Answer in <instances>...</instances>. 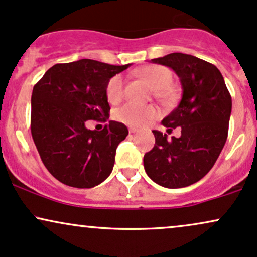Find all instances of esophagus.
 <instances>
[{
    "mask_svg": "<svg viewBox=\"0 0 257 257\" xmlns=\"http://www.w3.org/2000/svg\"><path fill=\"white\" fill-rule=\"evenodd\" d=\"M138 132H139V129L134 128V126H131V128H129V133H131V134H135V133H138Z\"/></svg>",
    "mask_w": 257,
    "mask_h": 257,
    "instance_id": "esophagus-1",
    "label": "esophagus"
}]
</instances>
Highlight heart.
Instances as JSON below:
<instances>
[{
    "label": "heart",
    "instance_id": "heart-1",
    "mask_svg": "<svg viewBox=\"0 0 257 257\" xmlns=\"http://www.w3.org/2000/svg\"><path fill=\"white\" fill-rule=\"evenodd\" d=\"M143 77L146 78L152 85L156 95L162 96L164 91L169 89L173 82L172 71L161 65H153L144 70ZM123 96V79L120 76H114L106 85V98L111 104H117ZM116 118L124 124L141 126L157 116V110L152 106H140L126 104L116 112Z\"/></svg>",
    "mask_w": 257,
    "mask_h": 257
}]
</instances>
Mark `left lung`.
Here are the masks:
<instances>
[{
    "label": "left lung",
    "mask_w": 257,
    "mask_h": 257,
    "mask_svg": "<svg viewBox=\"0 0 257 257\" xmlns=\"http://www.w3.org/2000/svg\"><path fill=\"white\" fill-rule=\"evenodd\" d=\"M151 61L173 69L181 82V101L162 120L168 133L180 126L181 137L152 131L156 143L144 156V167L156 184L186 187L204 178L225 146L231 94L219 69L193 55L172 53Z\"/></svg>",
    "instance_id": "obj_1"
}]
</instances>
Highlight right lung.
Wrapping results in <instances>:
<instances>
[{
  "mask_svg": "<svg viewBox=\"0 0 257 257\" xmlns=\"http://www.w3.org/2000/svg\"><path fill=\"white\" fill-rule=\"evenodd\" d=\"M128 66L81 59L55 64L35 84L32 139L44 167L63 184L90 188L111 174L117 146L128 129L110 120L102 131H90L85 122L106 120L110 112L106 85Z\"/></svg>",
  "mask_w": 257,
  "mask_h": 257,
  "instance_id": "1",
  "label": "right lung"
}]
</instances>
